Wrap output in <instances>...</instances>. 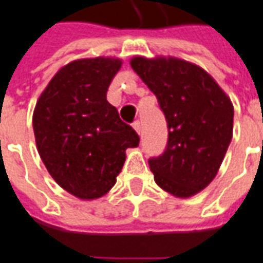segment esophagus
Instances as JSON below:
<instances>
[{
	"label": "esophagus",
	"mask_w": 263,
	"mask_h": 263,
	"mask_svg": "<svg viewBox=\"0 0 263 263\" xmlns=\"http://www.w3.org/2000/svg\"><path fill=\"white\" fill-rule=\"evenodd\" d=\"M132 126H134V129H135L138 135H139V134H141V122H139V121H135V122L132 124Z\"/></svg>",
	"instance_id": "1"
}]
</instances>
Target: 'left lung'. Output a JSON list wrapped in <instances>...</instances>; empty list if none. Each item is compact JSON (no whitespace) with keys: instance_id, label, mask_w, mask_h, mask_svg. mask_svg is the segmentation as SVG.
<instances>
[{"instance_id":"1","label":"left lung","mask_w":263,"mask_h":263,"mask_svg":"<svg viewBox=\"0 0 263 263\" xmlns=\"http://www.w3.org/2000/svg\"><path fill=\"white\" fill-rule=\"evenodd\" d=\"M132 69L157 97L168 122V144L151 158L155 182L178 198L212 182L234 132V105L216 81L195 64L174 57H134Z\"/></svg>"}]
</instances>
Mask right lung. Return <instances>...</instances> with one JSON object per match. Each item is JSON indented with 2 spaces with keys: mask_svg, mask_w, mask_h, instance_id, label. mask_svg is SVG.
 I'll return each mask as SVG.
<instances>
[{
  "mask_svg": "<svg viewBox=\"0 0 263 263\" xmlns=\"http://www.w3.org/2000/svg\"><path fill=\"white\" fill-rule=\"evenodd\" d=\"M122 65L112 57L69 62L36 101L32 126L36 149L49 175L80 199L104 196L117 182L125 151L139 144L119 119L106 91Z\"/></svg>",
  "mask_w": 263,
  "mask_h": 263,
  "instance_id": "obj_1",
  "label": "right lung"
}]
</instances>
